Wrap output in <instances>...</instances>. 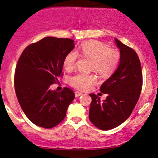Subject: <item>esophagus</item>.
Instances as JSON below:
<instances>
[{"mask_svg": "<svg viewBox=\"0 0 158 158\" xmlns=\"http://www.w3.org/2000/svg\"><path fill=\"white\" fill-rule=\"evenodd\" d=\"M74 94H75V97H79V96L82 95V94L79 92V91H75Z\"/></svg>", "mask_w": 158, "mask_h": 158, "instance_id": "34e87169", "label": "esophagus"}]
</instances>
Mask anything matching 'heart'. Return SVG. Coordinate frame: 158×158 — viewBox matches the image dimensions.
<instances>
[{
	"instance_id": "1",
	"label": "heart",
	"mask_w": 158,
	"mask_h": 158,
	"mask_svg": "<svg viewBox=\"0 0 158 158\" xmlns=\"http://www.w3.org/2000/svg\"><path fill=\"white\" fill-rule=\"evenodd\" d=\"M79 52L81 56L92 60L91 69L102 77H109L114 72L121 61V53L116 49L110 48L107 44L99 41L84 42L77 50L70 51L63 60L66 70L70 71L76 66ZM96 82V77L93 74L79 73L69 79V84L75 89L86 91Z\"/></svg>"
}]
</instances>
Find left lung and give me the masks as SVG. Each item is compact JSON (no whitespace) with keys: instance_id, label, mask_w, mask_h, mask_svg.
<instances>
[{"instance_id":"obj_1","label":"left lung","mask_w":158,"mask_h":158,"mask_svg":"<svg viewBox=\"0 0 158 158\" xmlns=\"http://www.w3.org/2000/svg\"><path fill=\"white\" fill-rule=\"evenodd\" d=\"M121 53L118 67L111 77L101 86L102 93L106 94L103 102L90 94L91 103L89 120L103 131L113 129L123 123L130 116L139 99L143 85L141 64L133 49L115 38Z\"/></svg>"}]
</instances>
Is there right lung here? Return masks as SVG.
Masks as SVG:
<instances>
[{"label":"right lung","mask_w":158,"mask_h":158,"mask_svg":"<svg viewBox=\"0 0 158 158\" xmlns=\"http://www.w3.org/2000/svg\"><path fill=\"white\" fill-rule=\"evenodd\" d=\"M74 40L46 37L28 45L19 58L14 85L21 108L30 121L44 128L61 123L75 95L64 87L56 92L52 84L62 76L63 60L74 48Z\"/></svg>","instance_id":"obj_1"}]
</instances>
